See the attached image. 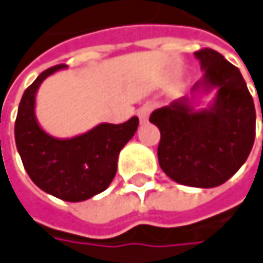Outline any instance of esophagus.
<instances>
[{"label":"esophagus","mask_w":263,"mask_h":263,"mask_svg":"<svg viewBox=\"0 0 263 263\" xmlns=\"http://www.w3.org/2000/svg\"><path fill=\"white\" fill-rule=\"evenodd\" d=\"M152 110H153V106L150 104V103H145L143 107H140V110H138V118H140V120H141V123H144V122H147L148 120V116H150V113H152Z\"/></svg>","instance_id":"34e87169"}]
</instances>
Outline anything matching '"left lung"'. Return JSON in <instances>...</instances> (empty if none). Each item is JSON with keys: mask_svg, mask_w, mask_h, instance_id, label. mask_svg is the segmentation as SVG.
I'll use <instances>...</instances> for the list:
<instances>
[{"mask_svg": "<svg viewBox=\"0 0 263 263\" xmlns=\"http://www.w3.org/2000/svg\"><path fill=\"white\" fill-rule=\"evenodd\" d=\"M203 78L193 94L216 91L206 109L178 98L154 110L150 122L160 131L159 165L178 184L212 189L243 166L255 143L256 111L240 70L211 48L194 52Z\"/></svg>", "mask_w": 263, "mask_h": 263, "instance_id": "left-lung-1", "label": "left lung"}]
</instances>
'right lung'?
Here are the masks:
<instances>
[{"mask_svg": "<svg viewBox=\"0 0 263 263\" xmlns=\"http://www.w3.org/2000/svg\"><path fill=\"white\" fill-rule=\"evenodd\" d=\"M59 64L47 69L25 91L14 125L17 152L30 179L42 191L64 201H84L107 189L116 175L120 150L134 137L140 120L120 125L100 123L72 138H55L44 131L35 116L40 85Z\"/></svg>", "mask_w": 263, "mask_h": 263, "instance_id": "obj_1", "label": "right lung"}]
</instances>
